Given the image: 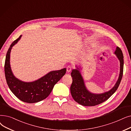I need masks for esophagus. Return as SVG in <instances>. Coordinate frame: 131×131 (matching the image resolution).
I'll list each match as a JSON object with an SVG mask.
<instances>
[{"label": "esophagus", "mask_w": 131, "mask_h": 131, "mask_svg": "<svg viewBox=\"0 0 131 131\" xmlns=\"http://www.w3.org/2000/svg\"><path fill=\"white\" fill-rule=\"evenodd\" d=\"M72 70V67L70 66H68L66 68V71L67 72H70Z\"/></svg>", "instance_id": "esophagus-1"}]
</instances>
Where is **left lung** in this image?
<instances>
[{"instance_id": "1", "label": "left lung", "mask_w": 131, "mask_h": 131, "mask_svg": "<svg viewBox=\"0 0 131 131\" xmlns=\"http://www.w3.org/2000/svg\"><path fill=\"white\" fill-rule=\"evenodd\" d=\"M115 53L121 62L120 74L115 86L110 91L101 94H94L90 93L84 86L83 80L79 70H73L71 73L72 83L71 86V93L74 100L83 106H95L103 103L110 97L118 89L123 75L124 56L122 50L117 47Z\"/></svg>"}]
</instances>
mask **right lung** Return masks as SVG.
<instances>
[{
  "label": "right lung",
  "mask_w": 131,
  "mask_h": 131,
  "mask_svg": "<svg viewBox=\"0 0 131 131\" xmlns=\"http://www.w3.org/2000/svg\"><path fill=\"white\" fill-rule=\"evenodd\" d=\"M21 37V35L11 44L8 50L4 66L5 78L9 88L16 97L26 103H36L45 99L50 95L55 84L65 75L66 69L50 72L41 79L31 82H25L16 79L10 69V52L11 49Z\"/></svg>",
  "instance_id": "obj_1"
}]
</instances>
